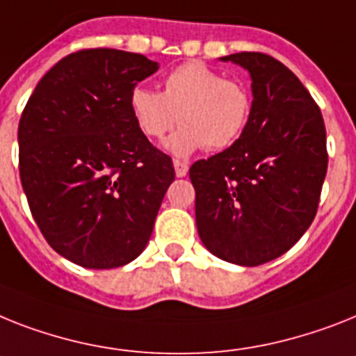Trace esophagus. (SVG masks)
Returning <instances> with one entry per match:
<instances>
[{
    "label": "esophagus",
    "mask_w": 356,
    "mask_h": 356,
    "mask_svg": "<svg viewBox=\"0 0 356 356\" xmlns=\"http://www.w3.org/2000/svg\"><path fill=\"white\" fill-rule=\"evenodd\" d=\"M172 163H175V171H176V176H178V178H181V176L187 175V171H189V165H187L185 161L175 160Z\"/></svg>",
    "instance_id": "1"
}]
</instances>
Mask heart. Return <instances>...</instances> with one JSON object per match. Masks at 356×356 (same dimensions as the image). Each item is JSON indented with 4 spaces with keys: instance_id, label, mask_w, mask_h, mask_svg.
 Instances as JSON below:
<instances>
[{
    "instance_id": "heart-1",
    "label": "heart",
    "mask_w": 356,
    "mask_h": 356,
    "mask_svg": "<svg viewBox=\"0 0 356 356\" xmlns=\"http://www.w3.org/2000/svg\"><path fill=\"white\" fill-rule=\"evenodd\" d=\"M251 107L245 85L200 61L176 67L163 92L136 87L129 96L132 118L147 138L163 140L180 123L167 142V151L180 158L204 147L222 151L233 145L248 127Z\"/></svg>"
}]
</instances>
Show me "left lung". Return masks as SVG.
<instances>
[{"mask_svg":"<svg viewBox=\"0 0 356 356\" xmlns=\"http://www.w3.org/2000/svg\"><path fill=\"white\" fill-rule=\"evenodd\" d=\"M220 60L251 74L252 107L233 145L191 165L196 227L214 257L262 266L289 251L315 218L327 172L324 118L300 79L273 56Z\"/></svg>","mask_w":356,"mask_h":356,"instance_id":"left-lung-1","label":"left lung"}]
</instances>
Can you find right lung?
<instances>
[{"instance_id": "1", "label": "right lung", "mask_w": 356, "mask_h": 356, "mask_svg": "<svg viewBox=\"0 0 356 356\" xmlns=\"http://www.w3.org/2000/svg\"><path fill=\"white\" fill-rule=\"evenodd\" d=\"M158 70L143 54L83 49L40 79L23 108L19 178L52 249L89 269L132 262L145 249L171 156L138 129L129 96Z\"/></svg>"}]
</instances>
